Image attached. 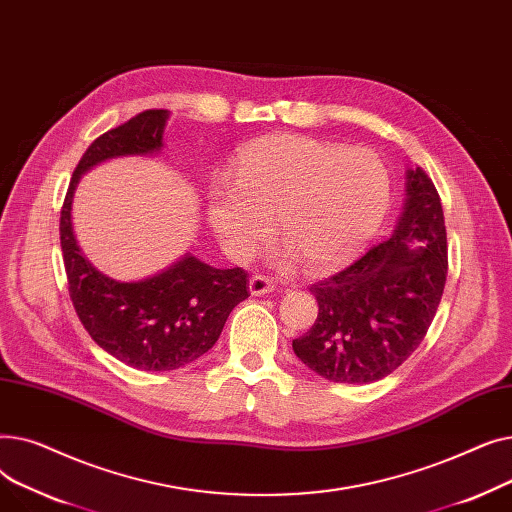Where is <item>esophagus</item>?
Segmentation results:
<instances>
[{
	"instance_id": "34e87169",
	"label": "esophagus",
	"mask_w": 512,
	"mask_h": 512,
	"mask_svg": "<svg viewBox=\"0 0 512 512\" xmlns=\"http://www.w3.org/2000/svg\"><path fill=\"white\" fill-rule=\"evenodd\" d=\"M249 290H251L253 297H263V294L274 292V290H276V284H274V280L257 274V276H253V278L249 280Z\"/></svg>"
}]
</instances>
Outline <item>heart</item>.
Listing matches in <instances>:
<instances>
[{"label": "heart", "instance_id": "heart-1", "mask_svg": "<svg viewBox=\"0 0 512 512\" xmlns=\"http://www.w3.org/2000/svg\"><path fill=\"white\" fill-rule=\"evenodd\" d=\"M388 203L390 176L371 149L282 134L238 153L234 186L209 191L207 220L234 259L261 249L276 220L284 261L324 272L378 232Z\"/></svg>", "mask_w": 512, "mask_h": 512}]
</instances>
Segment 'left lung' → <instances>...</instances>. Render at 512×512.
<instances>
[{"label":"left lung","instance_id":"left-lung-1","mask_svg":"<svg viewBox=\"0 0 512 512\" xmlns=\"http://www.w3.org/2000/svg\"><path fill=\"white\" fill-rule=\"evenodd\" d=\"M448 274L440 195L421 168L407 172V203L390 238L309 290L319 313L292 340L321 378L371 384L405 363L425 338Z\"/></svg>","mask_w":512,"mask_h":512}]
</instances>
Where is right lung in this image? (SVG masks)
<instances>
[{
  "mask_svg": "<svg viewBox=\"0 0 512 512\" xmlns=\"http://www.w3.org/2000/svg\"><path fill=\"white\" fill-rule=\"evenodd\" d=\"M166 110H147L103 132L80 157L60 215L68 292L80 324L118 361L141 371H170L193 363L220 338L230 311L247 297L249 274L186 255L168 270L139 282L103 276L80 253L72 232L78 178L105 159L161 149Z\"/></svg>",
  "mask_w": 512,
  "mask_h": 512,
  "instance_id": "add662e5",
  "label": "right lung"
}]
</instances>
